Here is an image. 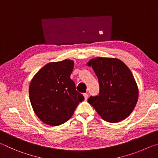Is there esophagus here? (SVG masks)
I'll return each instance as SVG.
<instances>
[{"instance_id":"1","label":"esophagus","mask_w":158,"mask_h":158,"mask_svg":"<svg viewBox=\"0 0 158 158\" xmlns=\"http://www.w3.org/2000/svg\"><path fill=\"white\" fill-rule=\"evenodd\" d=\"M84 99H85V100H87L88 97H89V95H88L87 93H84Z\"/></svg>"}]
</instances>
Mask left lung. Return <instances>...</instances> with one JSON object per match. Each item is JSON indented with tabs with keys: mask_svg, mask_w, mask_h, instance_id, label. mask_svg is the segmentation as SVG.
I'll use <instances>...</instances> for the list:
<instances>
[{
	"mask_svg": "<svg viewBox=\"0 0 158 158\" xmlns=\"http://www.w3.org/2000/svg\"><path fill=\"white\" fill-rule=\"evenodd\" d=\"M88 65L98 77L100 93L88 100L106 121L116 123L126 118L135 109L139 90L132 72L117 58H95Z\"/></svg>",
	"mask_w": 158,
	"mask_h": 158,
	"instance_id": "8db88e82",
	"label": "left lung"
}]
</instances>
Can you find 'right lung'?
<instances>
[{"mask_svg":"<svg viewBox=\"0 0 158 158\" xmlns=\"http://www.w3.org/2000/svg\"><path fill=\"white\" fill-rule=\"evenodd\" d=\"M74 61L66 59L45 65L32 79L29 98L35 113L41 121L56 126L70 118L84 100L70 79Z\"/></svg>","mask_w":158,"mask_h":158,"instance_id":"1","label":"right lung"}]
</instances>
